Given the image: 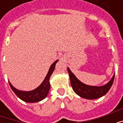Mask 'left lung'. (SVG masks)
<instances>
[{"label":"left lung","instance_id":"left-lung-1","mask_svg":"<svg viewBox=\"0 0 123 123\" xmlns=\"http://www.w3.org/2000/svg\"><path fill=\"white\" fill-rule=\"evenodd\" d=\"M68 68V72L69 74L70 84L74 92L80 97L88 99H98L103 95H105L108 92L109 89L111 88L114 81L115 74L112 77L111 80L107 84L103 86H92L81 82L80 80L77 79V78L73 74V73L70 70L69 68Z\"/></svg>","mask_w":123,"mask_h":123}]
</instances>
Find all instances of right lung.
Wrapping results in <instances>:
<instances>
[{
  "label": "right lung",
  "instance_id": "right-lung-1",
  "mask_svg": "<svg viewBox=\"0 0 123 123\" xmlns=\"http://www.w3.org/2000/svg\"><path fill=\"white\" fill-rule=\"evenodd\" d=\"M57 62H58V60H56L53 64H51L50 68L49 70L48 73L46 76L45 78L43 81V82L35 90L30 91V92L20 91L16 89L9 82L10 88L12 91L15 93V94L24 101L28 102V103H35V102H38L39 101L43 100V99H45L47 97V95L48 94L49 91L50 89L49 79H50L51 74L53 72L55 64Z\"/></svg>",
  "mask_w": 123,
  "mask_h": 123
}]
</instances>
